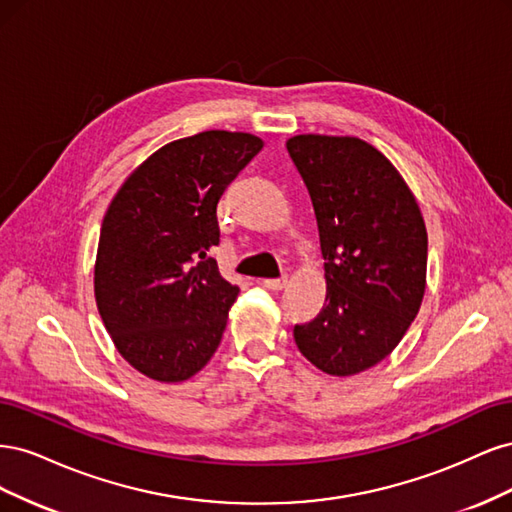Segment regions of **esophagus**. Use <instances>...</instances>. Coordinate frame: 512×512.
Instances as JSON below:
<instances>
[{
  "mask_svg": "<svg viewBox=\"0 0 512 512\" xmlns=\"http://www.w3.org/2000/svg\"><path fill=\"white\" fill-rule=\"evenodd\" d=\"M262 286H265L267 290H284L288 286V277H277V280H265L262 282Z\"/></svg>",
  "mask_w": 512,
  "mask_h": 512,
  "instance_id": "obj_1",
  "label": "esophagus"
}]
</instances>
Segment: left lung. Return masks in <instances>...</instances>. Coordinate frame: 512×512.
I'll return each instance as SVG.
<instances>
[{
	"mask_svg": "<svg viewBox=\"0 0 512 512\" xmlns=\"http://www.w3.org/2000/svg\"><path fill=\"white\" fill-rule=\"evenodd\" d=\"M286 149L312 198L327 299L294 327L305 359L354 376L389 356L425 294L427 228L389 158L356 136L299 134Z\"/></svg>",
	"mask_w": 512,
	"mask_h": 512,
	"instance_id": "left-lung-1",
	"label": "left lung"
}]
</instances>
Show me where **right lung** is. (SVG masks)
Wrapping results in <instances>:
<instances>
[{
    "instance_id": "right-lung-1",
    "label": "right lung",
    "mask_w": 512,
    "mask_h": 512,
    "mask_svg": "<svg viewBox=\"0 0 512 512\" xmlns=\"http://www.w3.org/2000/svg\"><path fill=\"white\" fill-rule=\"evenodd\" d=\"M258 136L207 130L158 149L106 209L94 292L115 348L158 382H183L222 342L239 288L220 275L218 203Z\"/></svg>"
}]
</instances>
